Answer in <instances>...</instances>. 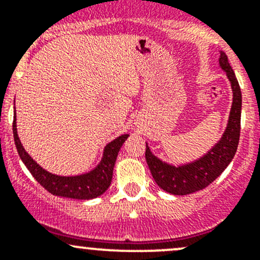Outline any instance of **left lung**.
Returning a JSON list of instances; mask_svg holds the SVG:
<instances>
[{
	"mask_svg": "<svg viewBox=\"0 0 260 260\" xmlns=\"http://www.w3.org/2000/svg\"><path fill=\"white\" fill-rule=\"evenodd\" d=\"M220 67L226 73L233 88V106L226 131L208 154L193 164L174 167L164 164L149 151L146 145V161L157 185L166 192L174 195H188L209 186L222 174L235 156L240 137V115H242V91L232 69L226 54L220 51Z\"/></svg>",
	"mask_w": 260,
	"mask_h": 260,
	"instance_id": "8db88e82",
	"label": "left lung"
}]
</instances>
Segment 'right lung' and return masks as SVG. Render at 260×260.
<instances>
[{
	"instance_id": "add662e5",
	"label": "right lung",
	"mask_w": 260,
	"mask_h": 260,
	"mask_svg": "<svg viewBox=\"0 0 260 260\" xmlns=\"http://www.w3.org/2000/svg\"><path fill=\"white\" fill-rule=\"evenodd\" d=\"M12 131H14L15 145H16L20 158L22 159V162L27 167L28 171L31 172V175L35 177V180L52 195L78 199V200H89V199L98 198L102 193L106 192L107 188L109 187L112 182L118 152H119L120 147L128 137V135H123L118 137L117 140H114L113 142L109 143L104 149L103 159H102V162L95 170L90 171L89 174L79 175V176L64 177L56 176V175H52L46 170H44L23 149L17 136L16 114H15Z\"/></svg>"
}]
</instances>
